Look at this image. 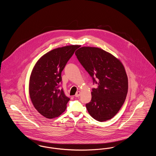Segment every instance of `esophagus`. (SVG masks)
I'll return each instance as SVG.
<instances>
[{
    "label": "esophagus",
    "instance_id": "esophagus-1",
    "mask_svg": "<svg viewBox=\"0 0 156 156\" xmlns=\"http://www.w3.org/2000/svg\"><path fill=\"white\" fill-rule=\"evenodd\" d=\"M80 95H81V92H80V91H78V92H76V94H75V97H79L80 96Z\"/></svg>",
    "mask_w": 156,
    "mask_h": 156
}]
</instances>
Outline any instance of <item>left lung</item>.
Returning a JSON list of instances; mask_svg holds the SVG:
<instances>
[{
  "instance_id": "obj_1",
  "label": "left lung",
  "mask_w": 156,
  "mask_h": 156,
  "mask_svg": "<svg viewBox=\"0 0 156 156\" xmlns=\"http://www.w3.org/2000/svg\"><path fill=\"white\" fill-rule=\"evenodd\" d=\"M75 55L98 85L92 89L91 101L86 104L89 115L99 122L112 119L127 94L128 80L123 64L111 54L96 47H82Z\"/></svg>"
}]
</instances>
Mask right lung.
Wrapping results in <instances>:
<instances>
[{"mask_svg":"<svg viewBox=\"0 0 156 156\" xmlns=\"http://www.w3.org/2000/svg\"><path fill=\"white\" fill-rule=\"evenodd\" d=\"M79 45H68L46 53L37 62L30 76V99L37 111L52 119L65 111L70 98L63 88L61 73Z\"/></svg>","mask_w":156,"mask_h":156,"instance_id":"1","label":"right lung"}]
</instances>
